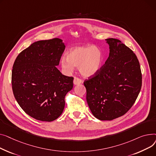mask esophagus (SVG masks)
<instances>
[{"mask_svg":"<svg viewBox=\"0 0 156 156\" xmlns=\"http://www.w3.org/2000/svg\"><path fill=\"white\" fill-rule=\"evenodd\" d=\"M82 82V79H80V78L77 77H74V84L75 85H77V84H81Z\"/></svg>","mask_w":156,"mask_h":156,"instance_id":"34e87169","label":"esophagus"}]
</instances>
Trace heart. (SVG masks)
Returning a JSON list of instances; mask_svg holds the SVG:
<instances>
[{"label":"heart","instance_id":"heart-1","mask_svg":"<svg viewBox=\"0 0 156 156\" xmlns=\"http://www.w3.org/2000/svg\"><path fill=\"white\" fill-rule=\"evenodd\" d=\"M103 55L99 48L93 46H82L70 50L66 57L61 60L62 67L71 72L74 67H79L84 76L94 74L102 66Z\"/></svg>","mask_w":156,"mask_h":156}]
</instances>
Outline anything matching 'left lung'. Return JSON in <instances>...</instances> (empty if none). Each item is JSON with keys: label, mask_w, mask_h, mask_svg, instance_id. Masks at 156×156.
Instances as JSON below:
<instances>
[{"label": "left lung", "mask_w": 156, "mask_h": 156, "mask_svg": "<svg viewBox=\"0 0 156 156\" xmlns=\"http://www.w3.org/2000/svg\"><path fill=\"white\" fill-rule=\"evenodd\" d=\"M109 57L94 74L84 81L86 99L100 120L124 115L135 103L142 87V72L136 55L118 39L106 40Z\"/></svg>", "instance_id": "left-lung-1"}]
</instances>
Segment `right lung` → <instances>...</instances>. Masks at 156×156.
<instances>
[{
    "instance_id": "obj_1",
    "label": "right lung",
    "mask_w": 156,
    "mask_h": 156,
    "mask_svg": "<svg viewBox=\"0 0 156 156\" xmlns=\"http://www.w3.org/2000/svg\"><path fill=\"white\" fill-rule=\"evenodd\" d=\"M66 46L58 38L34 42L17 57L12 70V88L17 103L36 120L51 122L65 106L73 77L57 69Z\"/></svg>"
}]
</instances>
